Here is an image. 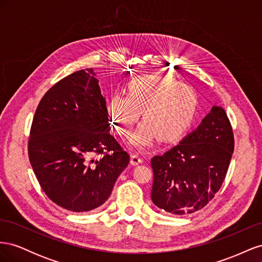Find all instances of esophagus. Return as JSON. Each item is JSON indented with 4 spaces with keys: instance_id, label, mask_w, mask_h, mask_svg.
I'll use <instances>...</instances> for the list:
<instances>
[{
    "instance_id": "esophagus-1",
    "label": "esophagus",
    "mask_w": 262,
    "mask_h": 262,
    "mask_svg": "<svg viewBox=\"0 0 262 262\" xmlns=\"http://www.w3.org/2000/svg\"><path fill=\"white\" fill-rule=\"evenodd\" d=\"M130 163L133 166H137V165L142 163V158L139 155H137V154H132L131 158H130Z\"/></svg>"
}]
</instances>
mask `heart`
I'll list each match as a JSON object with an SVG mask.
<instances>
[{"instance_id":"heart-1","label":"heart","mask_w":262,"mask_h":262,"mask_svg":"<svg viewBox=\"0 0 262 262\" xmlns=\"http://www.w3.org/2000/svg\"><path fill=\"white\" fill-rule=\"evenodd\" d=\"M198 96L191 87L168 75H143L126 86V96L114 94L107 114L115 132L129 136L143 112L144 122L132 133L130 145L139 149L153 146L161 139L179 140L191 125Z\"/></svg>"}]
</instances>
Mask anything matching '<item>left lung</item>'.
Here are the masks:
<instances>
[{"label": "left lung", "mask_w": 262, "mask_h": 262, "mask_svg": "<svg viewBox=\"0 0 262 262\" xmlns=\"http://www.w3.org/2000/svg\"><path fill=\"white\" fill-rule=\"evenodd\" d=\"M234 152V136L224 108L213 106L198 128L150 161L153 203L176 215L204 208L225 179Z\"/></svg>", "instance_id": "8db88e82"}]
</instances>
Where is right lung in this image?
<instances>
[{
    "instance_id": "add662e5",
    "label": "right lung",
    "mask_w": 262,
    "mask_h": 262,
    "mask_svg": "<svg viewBox=\"0 0 262 262\" xmlns=\"http://www.w3.org/2000/svg\"><path fill=\"white\" fill-rule=\"evenodd\" d=\"M106 99L93 69L53 85L39 102L28 156L46 194L72 212L99 208L130 162L110 134ZM95 154H104L95 160Z\"/></svg>"
}]
</instances>
